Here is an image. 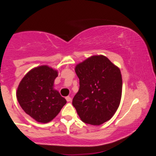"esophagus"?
I'll use <instances>...</instances> for the list:
<instances>
[{
    "mask_svg": "<svg viewBox=\"0 0 156 156\" xmlns=\"http://www.w3.org/2000/svg\"><path fill=\"white\" fill-rule=\"evenodd\" d=\"M66 100H67V102H70L71 101V98L69 96L66 97Z\"/></svg>",
    "mask_w": 156,
    "mask_h": 156,
    "instance_id": "esophagus-1",
    "label": "esophagus"
}]
</instances>
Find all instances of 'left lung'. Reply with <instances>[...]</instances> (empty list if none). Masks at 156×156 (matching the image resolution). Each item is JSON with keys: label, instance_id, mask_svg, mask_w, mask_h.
I'll return each instance as SVG.
<instances>
[{"label": "left lung", "instance_id": "obj_1", "mask_svg": "<svg viewBox=\"0 0 156 156\" xmlns=\"http://www.w3.org/2000/svg\"><path fill=\"white\" fill-rule=\"evenodd\" d=\"M75 71L80 88L73 98V106L83 122L103 124L114 116L120 103V69L105 55H95L77 64Z\"/></svg>", "mask_w": 156, "mask_h": 156}]
</instances>
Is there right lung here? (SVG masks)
<instances>
[{"label": "right lung", "instance_id": "right-lung-1", "mask_svg": "<svg viewBox=\"0 0 156 156\" xmlns=\"http://www.w3.org/2000/svg\"><path fill=\"white\" fill-rule=\"evenodd\" d=\"M57 76L56 69L41 65L27 73L17 87L16 94L21 108L38 122L53 120L67 103L53 89Z\"/></svg>", "mask_w": 156, "mask_h": 156}]
</instances>
